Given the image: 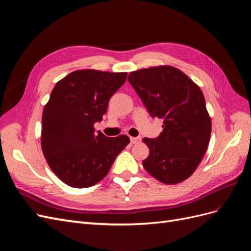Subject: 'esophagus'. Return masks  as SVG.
Segmentation results:
<instances>
[{"label": "esophagus", "instance_id": "34e87169", "mask_svg": "<svg viewBox=\"0 0 251 251\" xmlns=\"http://www.w3.org/2000/svg\"><path fill=\"white\" fill-rule=\"evenodd\" d=\"M130 140H131V143H133V144H137V143L141 142V137H131V138H130Z\"/></svg>", "mask_w": 251, "mask_h": 251}]
</instances>
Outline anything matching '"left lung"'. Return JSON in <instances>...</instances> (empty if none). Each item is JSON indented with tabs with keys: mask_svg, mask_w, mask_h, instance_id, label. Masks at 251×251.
<instances>
[{
	"mask_svg": "<svg viewBox=\"0 0 251 251\" xmlns=\"http://www.w3.org/2000/svg\"><path fill=\"white\" fill-rule=\"evenodd\" d=\"M127 80L150 115L163 119L157 138H143L150 149L143 168L164 184L180 183L198 168L209 143L211 120L201 89L168 65L133 71Z\"/></svg>",
	"mask_w": 251,
	"mask_h": 251,
	"instance_id": "8db88e82",
	"label": "left lung"
}]
</instances>
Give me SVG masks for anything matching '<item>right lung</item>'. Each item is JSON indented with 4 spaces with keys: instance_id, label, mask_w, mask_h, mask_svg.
<instances>
[{
    "instance_id": "add662e5",
    "label": "right lung",
    "mask_w": 251,
    "mask_h": 251,
    "mask_svg": "<svg viewBox=\"0 0 251 251\" xmlns=\"http://www.w3.org/2000/svg\"><path fill=\"white\" fill-rule=\"evenodd\" d=\"M126 75L76 70L53 88L43 111L41 143L49 168L67 185L85 188L98 183L130 142L126 135L112 138L94 128Z\"/></svg>"
}]
</instances>
